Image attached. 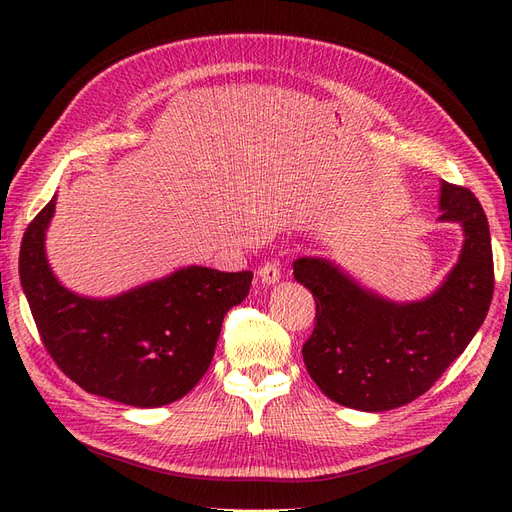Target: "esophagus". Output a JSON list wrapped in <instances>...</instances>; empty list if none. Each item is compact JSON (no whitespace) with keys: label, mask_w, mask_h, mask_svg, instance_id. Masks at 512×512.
Segmentation results:
<instances>
[{"label":"esophagus","mask_w":512,"mask_h":512,"mask_svg":"<svg viewBox=\"0 0 512 512\" xmlns=\"http://www.w3.org/2000/svg\"><path fill=\"white\" fill-rule=\"evenodd\" d=\"M258 277H260V282L267 284V286L280 282V280H282V267H280V262H277V260L265 262V265H262V267L258 269Z\"/></svg>","instance_id":"1"}]
</instances>
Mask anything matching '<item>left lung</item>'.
Returning <instances> with one entry per match:
<instances>
[{"label": "left lung", "mask_w": 512, "mask_h": 512, "mask_svg": "<svg viewBox=\"0 0 512 512\" xmlns=\"http://www.w3.org/2000/svg\"><path fill=\"white\" fill-rule=\"evenodd\" d=\"M440 222H457L463 247L436 292L397 303L363 288L327 258L294 260V280L314 294L316 324L303 344L307 374L346 408L384 412L431 389L466 350L493 297L487 215L476 196L442 181Z\"/></svg>", "instance_id": "1"}]
</instances>
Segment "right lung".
Instances as JSON below:
<instances>
[{"label":"right lung","instance_id":"1","mask_svg":"<svg viewBox=\"0 0 512 512\" xmlns=\"http://www.w3.org/2000/svg\"><path fill=\"white\" fill-rule=\"evenodd\" d=\"M57 194L27 226L21 286L42 344L91 395L158 408L188 395L211 365L224 316L239 305L252 271L183 267L117 297L91 299L61 284L46 258Z\"/></svg>","mask_w":512,"mask_h":512}]
</instances>
